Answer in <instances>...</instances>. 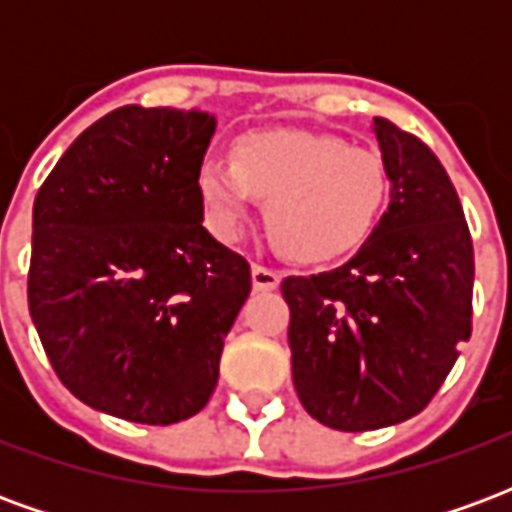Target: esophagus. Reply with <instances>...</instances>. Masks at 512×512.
I'll list each match as a JSON object with an SVG mask.
<instances>
[{
    "instance_id": "34e87169",
    "label": "esophagus",
    "mask_w": 512,
    "mask_h": 512,
    "mask_svg": "<svg viewBox=\"0 0 512 512\" xmlns=\"http://www.w3.org/2000/svg\"><path fill=\"white\" fill-rule=\"evenodd\" d=\"M279 282H282V274L274 271V268L260 266V263L252 266V285H255V290H277Z\"/></svg>"
}]
</instances>
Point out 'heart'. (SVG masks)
<instances>
[{
    "label": "heart",
    "instance_id": "1",
    "mask_svg": "<svg viewBox=\"0 0 512 512\" xmlns=\"http://www.w3.org/2000/svg\"><path fill=\"white\" fill-rule=\"evenodd\" d=\"M208 222L222 238L244 227L255 197H266V227L288 255L332 260L373 233L389 197L384 158L340 136L252 131L235 139L233 161L205 158L197 169Z\"/></svg>",
    "mask_w": 512,
    "mask_h": 512
}]
</instances>
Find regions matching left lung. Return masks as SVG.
<instances>
[{
  "mask_svg": "<svg viewBox=\"0 0 512 512\" xmlns=\"http://www.w3.org/2000/svg\"><path fill=\"white\" fill-rule=\"evenodd\" d=\"M389 205L343 266L288 277L293 386L334 430H376L419 414L472 334L474 252L450 175L417 136L370 126Z\"/></svg>",
  "mask_w": 512,
  "mask_h": 512,
  "instance_id": "8db88e82",
  "label": "left lung"
}]
</instances>
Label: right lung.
I'll use <instances>...</instances> for the list:
<instances>
[{
    "mask_svg": "<svg viewBox=\"0 0 512 512\" xmlns=\"http://www.w3.org/2000/svg\"><path fill=\"white\" fill-rule=\"evenodd\" d=\"M213 134L197 106H120L35 197L29 315L54 373L95 411L172 425L216 389L252 274L202 224Z\"/></svg>",
    "mask_w": 512,
    "mask_h": 512,
    "instance_id": "1",
    "label": "right lung"
}]
</instances>
